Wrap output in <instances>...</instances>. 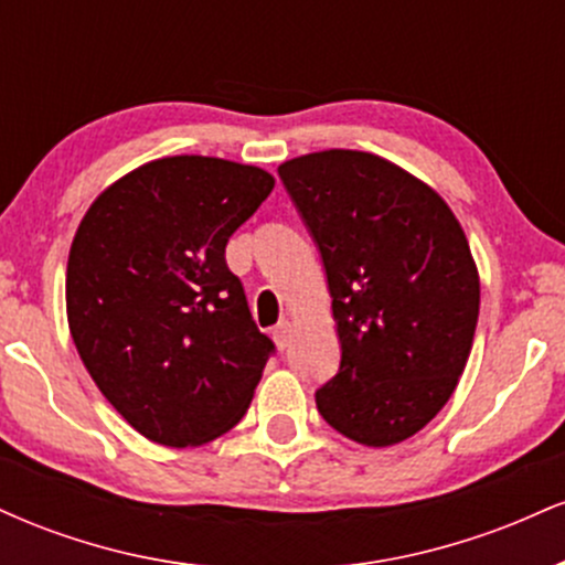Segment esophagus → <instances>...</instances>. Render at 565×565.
<instances>
[{
    "label": "esophagus",
    "instance_id": "esophagus-1",
    "mask_svg": "<svg viewBox=\"0 0 565 565\" xmlns=\"http://www.w3.org/2000/svg\"><path fill=\"white\" fill-rule=\"evenodd\" d=\"M274 340H276V345L281 348V350H287L289 348V340H291V323L284 319V321H278L276 327H274Z\"/></svg>",
    "mask_w": 565,
    "mask_h": 565
}]
</instances>
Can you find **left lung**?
<instances>
[{
  "label": "left lung",
  "instance_id": "1",
  "mask_svg": "<svg viewBox=\"0 0 565 565\" xmlns=\"http://www.w3.org/2000/svg\"><path fill=\"white\" fill-rule=\"evenodd\" d=\"M278 178L321 255L342 350L316 406L364 446L406 440L468 364L481 305L468 238L433 188L374 153H308Z\"/></svg>",
  "mask_w": 565,
  "mask_h": 565
}]
</instances>
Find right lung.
I'll return each mask as SVG.
<instances>
[{"label": "right lung", "instance_id": "obj_1", "mask_svg": "<svg viewBox=\"0 0 565 565\" xmlns=\"http://www.w3.org/2000/svg\"><path fill=\"white\" fill-rule=\"evenodd\" d=\"M274 191L212 157L142 164L103 191L68 255V327L89 377L140 436L199 446L249 408L274 340L252 321L225 244Z\"/></svg>", "mask_w": 565, "mask_h": 565}]
</instances>
